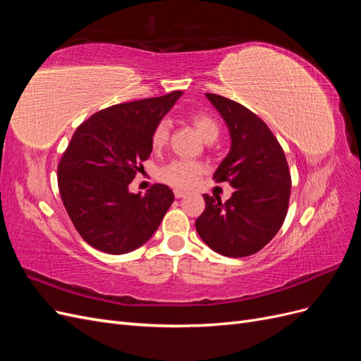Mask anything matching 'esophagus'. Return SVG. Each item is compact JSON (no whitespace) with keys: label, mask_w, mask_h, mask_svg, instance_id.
I'll use <instances>...</instances> for the list:
<instances>
[{"label":"esophagus","mask_w":361,"mask_h":361,"mask_svg":"<svg viewBox=\"0 0 361 361\" xmlns=\"http://www.w3.org/2000/svg\"><path fill=\"white\" fill-rule=\"evenodd\" d=\"M185 195H187V192H185V191L174 190V197H176V199H182V197H185Z\"/></svg>","instance_id":"esophagus-1"}]
</instances>
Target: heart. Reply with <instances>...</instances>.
Returning <instances> with one entry per match:
<instances>
[{"mask_svg":"<svg viewBox=\"0 0 361 361\" xmlns=\"http://www.w3.org/2000/svg\"><path fill=\"white\" fill-rule=\"evenodd\" d=\"M191 122L206 143H212L220 135V128H218L215 118H212L209 114L195 113L191 116ZM167 140L169 123L159 122L155 126L154 133H152V146H154V149H161L167 145ZM203 170V166L199 162L173 161L161 170L159 178L166 183L171 185V187L191 188L199 180Z\"/></svg>","mask_w":361,"mask_h":361,"instance_id":"b5f03b06","label":"heart"}]
</instances>
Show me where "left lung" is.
<instances>
[{
	"label": "left lung",
	"mask_w": 361,
	"mask_h": 361,
	"mask_svg": "<svg viewBox=\"0 0 361 361\" xmlns=\"http://www.w3.org/2000/svg\"><path fill=\"white\" fill-rule=\"evenodd\" d=\"M231 135V150L214 173L233 187L224 203L204 194L206 207L195 221L203 243L227 257L255 255L277 235L285 221L290 173L274 134L248 108L206 93Z\"/></svg>",
	"instance_id": "obj_1"
}]
</instances>
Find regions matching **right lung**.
I'll return each instance as SVG.
<instances>
[{
	"label": "right lung",
	"instance_id": "right-lung-1",
	"mask_svg": "<svg viewBox=\"0 0 361 361\" xmlns=\"http://www.w3.org/2000/svg\"><path fill=\"white\" fill-rule=\"evenodd\" d=\"M182 94L113 105L75 130L59 164V188L75 228L92 247L125 255L159 227L173 191L157 183L146 194H134L129 183L152 154L155 126Z\"/></svg>",
	"mask_w": 361,
	"mask_h": 361
}]
</instances>
